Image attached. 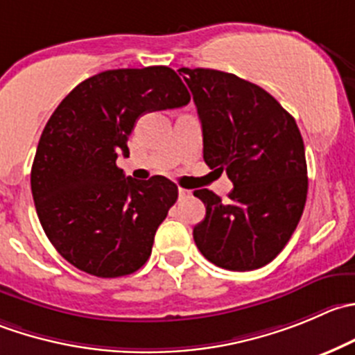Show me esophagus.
Masks as SVG:
<instances>
[{
  "label": "esophagus",
  "instance_id": "1",
  "mask_svg": "<svg viewBox=\"0 0 355 355\" xmlns=\"http://www.w3.org/2000/svg\"><path fill=\"white\" fill-rule=\"evenodd\" d=\"M178 198L184 199V198H191V191H187V189H178Z\"/></svg>",
  "mask_w": 355,
  "mask_h": 355
}]
</instances>
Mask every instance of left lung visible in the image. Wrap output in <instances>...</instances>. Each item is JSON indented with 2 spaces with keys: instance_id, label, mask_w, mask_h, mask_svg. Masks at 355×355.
I'll return each instance as SVG.
<instances>
[{
  "instance_id": "8db88e82",
  "label": "left lung",
  "mask_w": 355,
  "mask_h": 355,
  "mask_svg": "<svg viewBox=\"0 0 355 355\" xmlns=\"http://www.w3.org/2000/svg\"><path fill=\"white\" fill-rule=\"evenodd\" d=\"M178 72L201 119L205 163L234 184L227 201L194 191L206 206L192 232L196 246L222 269H260L286 246L304 213L309 178L300 130L272 95L246 79L215 69Z\"/></svg>"
}]
</instances>
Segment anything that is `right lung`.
I'll use <instances>...</instances> for the list:
<instances>
[{
	"mask_svg": "<svg viewBox=\"0 0 355 355\" xmlns=\"http://www.w3.org/2000/svg\"><path fill=\"white\" fill-rule=\"evenodd\" d=\"M191 101L173 69L104 71L79 83L48 119L31 170L37 218L55 250L86 274L121 277L153 251L154 236L178 198L166 177H125L128 137L146 112Z\"/></svg>",
	"mask_w": 355,
	"mask_h": 355,
	"instance_id": "obj_1",
	"label": "right lung"
}]
</instances>
